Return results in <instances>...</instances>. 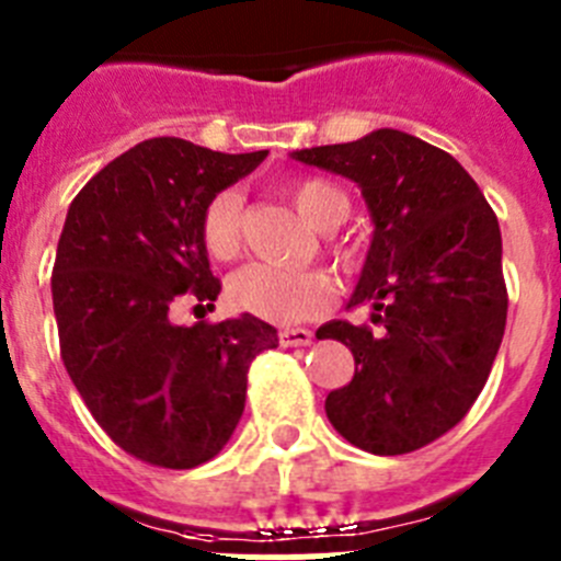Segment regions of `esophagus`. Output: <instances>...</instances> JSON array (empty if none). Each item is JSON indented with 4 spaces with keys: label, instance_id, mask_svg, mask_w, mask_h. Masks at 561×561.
<instances>
[{
    "label": "esophagus",
    "instance_id": "obj_1",
    "mask_svg": "<svg viewBox=\"0 0 561 561\" xmlns=\"http://www.w3.org/2000/svg\"><path fill=\"white\" fill-rule=\"evenodd\" d=\"M311 340H314V334H311L309 329L280 331V345H284V348H306V345H311Z\"/></svg>",
    "mask_w": 561,
    "mask_h": 561
}]
</instances>
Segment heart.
<instances>
[{
    "label": "heart",
    "mask_w": 561,
    "mask_h": 561,
    "mask_svg": "<svg viewBox=\"0 0 561 561\" xmlns=\"http://www.w3.org/2000/svg\"><path fill=\"white\" fill-rule=\"evenodd\" d=\"M286 196L306 225L314 230H334L348 219V196L325 180H297ZM244 205L236 191H221L202 213V244L216 261H230L241 250ZM342 266H354L356 255L348 247L334 244ZM227 300L241 314L277 325H295L323 314L334 300V286L323 272H289L266 264H247L227 280Z\"/></svg>",
    "instance_id": "obj_1"
}]
</instances>
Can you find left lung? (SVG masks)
I'll return each instance as SVG.
<instances>
[{
    "label": "left lung",
    "mask_w": 561,
    "mask_h": 561,
    "mask_svg": "<svg viewBox=\"0 0 561 561\" xmlns=\"http://www.w3.org/2000/svg\"><path fill=\"white\" fill-rule=\"evenodd\" d=\"M291 157L356 182L374 219L348 306L368 304L379 331L348 320L317 331L351 348L356 365L325 415L365 453L427 447L469 413L503 342L497 216L455 157L396 128Z\"/></svg>",
    "instance_id": "1"
}]
</instances>
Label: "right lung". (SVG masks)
<instances>
[{"label":"right lung","mask_w":561,"mask_h":561,"mask_svg":"<svg viewBox=\"0 0 561 561\" xmlns=\"http://www.w3.org/2000/svg\"><path fill=\"white\" fill-rule=\"evenodd\" d=\"M264 157L153 137L98 171L67 210L53 266L64 368L108 438L151 466L216 458L244 413L252 359L277 348V331L252 314L171 320L182 300L219 297L202 213Z\"/></svg>","instance_id":"right-lung-1"}]
</instances>
